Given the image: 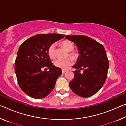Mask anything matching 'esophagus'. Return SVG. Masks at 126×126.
Returning <instances> with one entry per match:
<instances>
[{"label":"esophagus","mask_w":126,"mask_h":126,"mask_svg":"<svg viewBox=\"0 0 126 126\" xmlns=\"http://www.w3.org/2000/svg\"><path fill=\"white\" fill-rule=\"evenodd\" d=\"M66 72H67V71H66V70H62V73H65Z\"/></svg>","instance_id":"1"}]
</instances>
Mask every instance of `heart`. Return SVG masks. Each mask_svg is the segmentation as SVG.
Segmentation results:
<instances>
[{
	"mask_svg": "<svg viewBox=\"0 0 126 126\" xmlns=\"http://www.w3.org/2000/svg\"><path fill=\"white\" fill-rule=\"evenodd\" d=\"M61 45L65 49L69 52V57L74 59V60H76L78 58V54L77 53L72 52L73 50L74 46L73 44L71 42L69 41V40H63V42H61ZM55 46L54 44H51V45L49 47L47 50V53L49 57L50 58H54L55 57ZM73 64V61L71 58H67L64 60H62V59H57L53 61V64H54L55 67L61 68L62 69H66L69 67L70 65Z\"/></svg>",
	"mask_w": 126,
	"mask_h": 126,
	"instance_id": "heart-1",
	"label": "heart"
}]
</instances>
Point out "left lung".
<instances>
[{"label":"left lung","mask_w":126,"mask_h":126,"mask_svg":"<svg viewBox=\"0 0 126 126\" xmlns=\"http://www.w3.org/2000/svg\"><path fill=\"white\" fill-rule=\"evenodd\" d=\"M77 47L79 55L69 87L77 95L89 97L98 92L107 76L109 63L106 50L96 40L84 35H66ZM84 72L82 74L80 71Z\"/></svg>","instance_id":"1"}]
</instances>
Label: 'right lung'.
<instances>
[{
  "mask_svg": "<svg viewBox=\"0 0 126 126\" xmlns=\"http://www.w3.org/2000/svg\"><path fill=\"white\" fill-rule=\"evenodd\" d=\"M64 37L55 33L37 34L20 45L15 62V72L20 88L29 96L43 98L54 88L62 71L53 65L47 50L51 44ZM44 67L49 71L43 72L41 69Z\"/></svg>",
  "mask_w": 126,
  "mask_h": 126,
  "instance_id": "1",
  "label": "right lung"
}]
</instances>
